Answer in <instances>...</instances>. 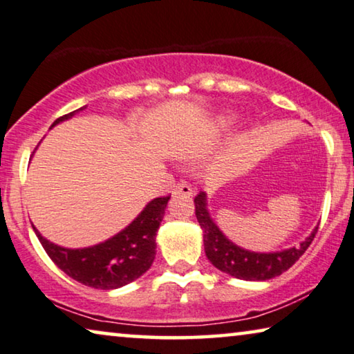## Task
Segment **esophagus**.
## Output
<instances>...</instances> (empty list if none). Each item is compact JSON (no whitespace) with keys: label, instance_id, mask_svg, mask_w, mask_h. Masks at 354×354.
Segmentation results:
<instances>
[{"label":"esophagus","instance_id":"obj_1","mask_svg":"<svg viewBox=\"0 0 354 354\" xmlns=\"http://www.w3.org/2000/svg\"><path fill=\"white\" fill-rule=\"evenodd\" d=\"M173 192H175V195H187V197H191V195L195 194V189L187 183H179L178 186H175Z\"/></svg>","mask_w":354,"mask_h":354}]
</instances>
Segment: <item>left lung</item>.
<instances>
[{
	"label": "left lung",
	"instance_id": "left-lung-1",
	"mask_svg": "<svg viewBox=\"0 0 354 354\" xmlns=\"http://www.w3.org/2000/svg\"><path fill=\"white\" fill-rule=\"evenodd\" d=\"M195 203V216L200 227L203 230V245L205 252L209 262L221 272L227 273L235 278L246 279V281H266V279L275 278L291 268L299 257L308 250L312 245L318 227L307 240L302 241L299 246L291 250H284L279 252H252L246 251L243 248L236 246L229 241L218 229L213 221H211L207 211V197L205 192H200L194 198Z\"/></svg>",
	"mask_w": 354,
	"mask_h": 354
}]
</instances>
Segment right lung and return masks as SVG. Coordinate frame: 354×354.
Listing matches in <instances>:
<instances>
[{
	"label": "right lung",
	"instance_id": "obj_1",
	"mask_svg": "<svg viewBox=\"0 0 354 354\" xmlns=\"http://www.w3.org/2000/svg\"><path fill=\"white\" fill-rule=\"evenodd\" d=\"M84 108L86 106L77 111ZM75 113L76 111L62 115L52 125L73 118ZM168 200L170 195L154 198L125 230L104 243L84 250H66L57 246L33 229L47 256L68 277L88 288L115 289L143 275L154 262L156 235L165 214Z\"/></svg>",
	"mask_w": 354,
	"mask_h": 354
}]
</instances>
